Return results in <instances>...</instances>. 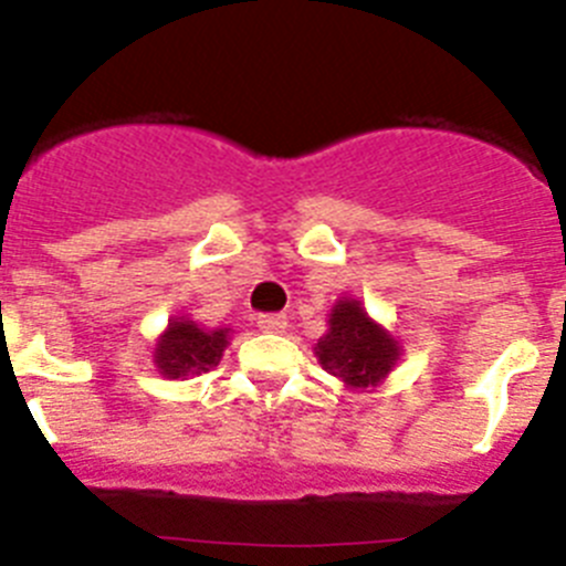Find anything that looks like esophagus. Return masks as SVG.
<instances>
[{
    "instance_id": "1",
    "label": "esophagus",
    "mask_w": 566,
    "mask_h": 566,
    "mask_svg": "<svg viewBox=\"0 0 566 566\" xmlns=\"http://www.w3.org/2000/svg\"><path fill=\"white\" fill-rule=\"evenodd\" d=\"M260 332H283L286 328V314H260L258 317Z\"/></svg>"
}]
</instances>
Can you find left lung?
Masks as SVG:
<instances>
[{
    "mask_svg": "<svg viewBox=\"0 0 566 566\" xmlns=\"http://www.w3.org/2000/svg\"><path fill=\"white\" fill-rule=\"evenodd\" d=\"M314 354L328 374L352 388L377 385L399 357L397 339L385 334L363 312L357 300H339L332 314V328L319 337Z\"/></svg>",
    "mask_w": 566,
    "mask_h": 566,
    "instance_id": "obj_1",
    "label": "left lung"
}]
</instances>
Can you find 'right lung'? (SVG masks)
Returning <instances> with one entry per match:
<instances>
[{
    "label": "right lung",
    "mask_w": 566,
    "mask_h": 566,
    "mask_svg": "<svg viewBox=\"0 0 566 566\" xmlns=\"http://www.w3.org/2000/svg\"><path fill=\"white\" fill-rule=\"evenodd\" d=\"M227 337L229 328L203 332V328L195 326L192 319H175L155 348V363L169 379L203 374L218 365L223 348H227Z\"/></svg>",
    "instance_id": "obj_1"
}]
</instances>
